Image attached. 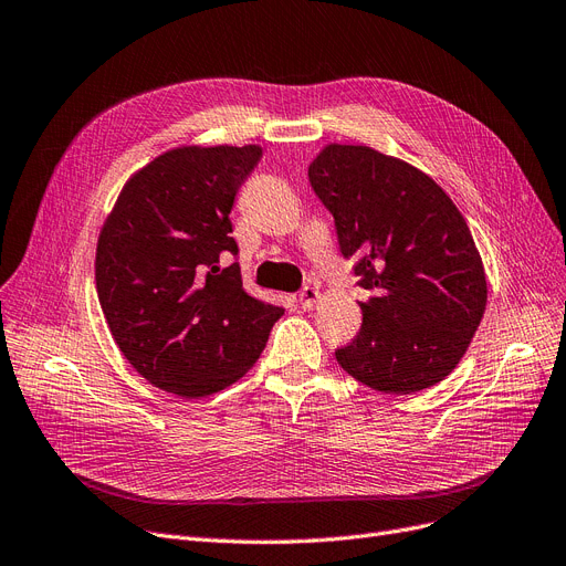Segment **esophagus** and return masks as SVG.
I'll use <instances>...</instances> for the list:
<instances>
[{
	"label": "esophagus",
	"instance_id": "esophagus-1",
	"mask_svg": "<svg viewBox=\"0 0 566 566\" xmlns=\"http://www.w3.org/2000/svg\"><path fill=\"white\" fill-rule=\"evenodd\" d=\"M317 298H319V286H315V284H307L298 294V303L303 310H310L317 303Z\"/></svg>",
	"mask_w": 566,
	"mask_h": 566
}]
</instances>
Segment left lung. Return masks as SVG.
Instances as JSON below:
<instances>
[{
	"label": "left lung",
	"mask_w": 566,
	"mask_h": 566,
	"mask_svg": "<svg viewBox=\"0 0 566 566\" xmlns=\"http://www.w3.org/2000/svg\"><path fill=\"white\" fill-rule=\"evenodd\" d=\"M307 177L368 291L357 338L336 349L343 370L385 394L448 378L488 305L483 259L462 212L429 175L364 144L324 146Z\"/></svg>",
	"instance_id": "1"
}]
</instances>
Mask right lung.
<instances>
[{"instance_id": "right-lung-1", "label": "right lung", "mask_w": 566, "mask_h": 566, "mask_svg": "<svg viewBox=\"0 0 566 566\" xmlns=\"http://www.w3.org/2000/svg\"><path fill=\"white\" fill-rule=\"evenodd\" d=\"M263 156L247 146H177L137 170L97 240V298L130 366L200 399L256 364L284 310L249 296L230 238L238 188Z\"/></svg>"}]
</instances>
